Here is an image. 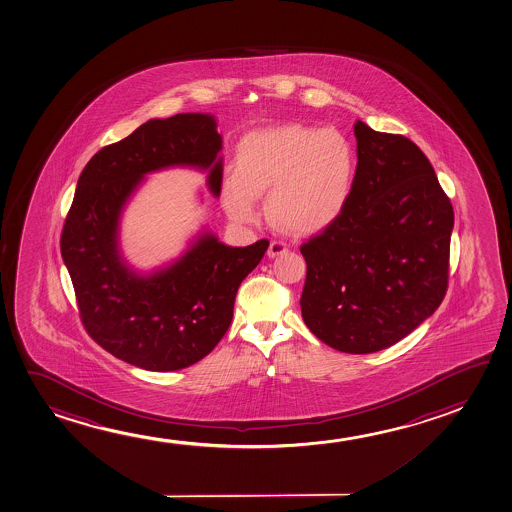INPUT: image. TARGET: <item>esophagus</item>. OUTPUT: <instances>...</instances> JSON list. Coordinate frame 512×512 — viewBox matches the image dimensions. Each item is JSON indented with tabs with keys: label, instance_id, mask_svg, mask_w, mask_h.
Returning a JSON list of instances; mask_svg holds the SVG:
<instances>
[{
	"label": "esophagus",
	"instance_id": "1",
	"mask_svg": "<svg viewBox=\"0 0 512 512\" xmlns=\"http://www.w3.org/2000/svg\"><path fill=\"white\" fill-rule=\"evenodd\" d=\"M285 252H289V245H287V243H283V241H271V243H269V248H267V255H269V259H275V257L283 255Z\"/></svg>",
	"mask_w": 512,
	"mask_h": 512
}]
</instances>
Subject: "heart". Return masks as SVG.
<instances>
[{
  "mask_svg": "<svg viewBox=\"0 0 512 512\" xmlns=\"http://www.w3.org/2000/svg\"><path fill=\"white\" fill-rule=\"evenodd\" d=\"M356 156L345 135L312 126H269L239 142L236 174L223 183L232 220L259 218L257 195L267 193L271 222L294 234H317L349 202Z\"/></svg>",
  "mask_w": 512,
  "mask_h": 512,
  "instance_id": "1",
  "label": "heart"
}]
</instances>
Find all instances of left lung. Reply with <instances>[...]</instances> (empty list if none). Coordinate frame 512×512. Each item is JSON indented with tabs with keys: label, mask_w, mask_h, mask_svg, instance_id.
I'll list each match as a JSON object with an SVG mask.
<instances>
[{
	"label": "left lung",
	"mask_w": 512,
	"mask_h": 512,
	"mask_svg": "<svg viewBox=\"0 0 512 512\" xmlns=\"http://www.w3.org/2000/svg\"><path fill=\"white\" fill-rule=\"evenodd\" d=\"M356 176L336 220L301 245L304 324L347 354L387 349L444 301L451 200L414 142L357 119Z\"/></svg>",
	"instance_id": "left-lung-1"
}]
</instances>
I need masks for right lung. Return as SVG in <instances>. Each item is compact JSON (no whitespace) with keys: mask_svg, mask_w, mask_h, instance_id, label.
Instances as JSON below:
<instances>
[{"mask_svg":"<svg viewBox=\"0 0 512 512\" xmlns=\"http://www.w3.org/2000/svg\"><path fill=\"white\" fill-rule=\"evenodd\" d=\"M222 135L211 114L149 119L123 141L100 149L77 181L61 232L82 324L102 349L149 371L192 366L227 333L237 289L264 257L269 241L245 248L200 232L171 266L137 275L119 253V216L149 172L174 165L209 171L222 188Z\"/></svg>","mask_w":512,"mask_h":512,"instance_id":"obj_1","label":"right lung"}]
</instances>
